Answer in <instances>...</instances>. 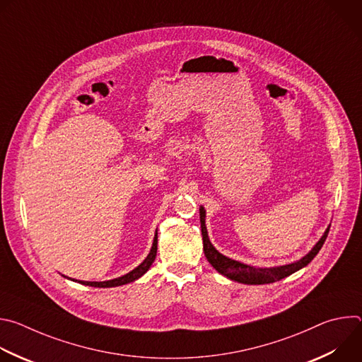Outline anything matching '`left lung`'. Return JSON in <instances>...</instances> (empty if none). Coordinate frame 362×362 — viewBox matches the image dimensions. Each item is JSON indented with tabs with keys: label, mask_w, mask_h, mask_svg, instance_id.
Wrapping results in <instances>:
<instances>
[{
	"label": "left lung",
	"mask_w": 362,
	"mask_h": 362,
	"mask_svg": "<svg viewBox=\"0 0 362 362\" xmlns=\"http://www.w3.org/2000/svg\"><path fill=\"white\" fill-rule=\"evenodd\" d=\"M199 214H200V228H202V238H203V252H204L206 259H208L209 264L223 276L229 278L230 281H236V282L246 284V285L272 284V282L281 281V279L292 275L293 272L302 269L303 267H306L309 262H311L317 256V253L321 250V247L328 236V232H329V226H328L327 230L324 232L322 238L317 242V245L296 262L282 265V267H274V268H256V267H250V265L233 261V259H230V257L218 252L215 249V246L211 243L209 236H208V229H206V225H204L206 211L203 206H200Z\"/></svg>",
	"instance_id": "1"
}]
</instances>
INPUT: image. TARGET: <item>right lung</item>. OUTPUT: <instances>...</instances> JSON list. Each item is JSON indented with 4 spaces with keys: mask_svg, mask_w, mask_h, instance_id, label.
<instances>
[{
    "mask_svg": "<svg viewBox=\"0 0 362 362\" xmlns=\"http://www.w3.org/2000/svg\"><path fill=\"white\" fill-rule=\"evenodd\" d=\"M156 253H158V230L156 233H154V239H153V245H151V249L147 255L146 259L137 267L134 268L133 271H130L129 274L120 276V278H116V279H110V281H105V282H86V281H77V279H71V281H76L78 284H83V285H88V286H94V288H113V286H120V285H126V284H130L136 279H139L140 276H143L148 268L151 267V264L154 262V257H156ZM67 278V276H66Z\"/></svg>",
    "mask_w": 362,
    "mask_h": 362,
    "instance_id": "1",
    "label": "right lung"
}]
</instances>
